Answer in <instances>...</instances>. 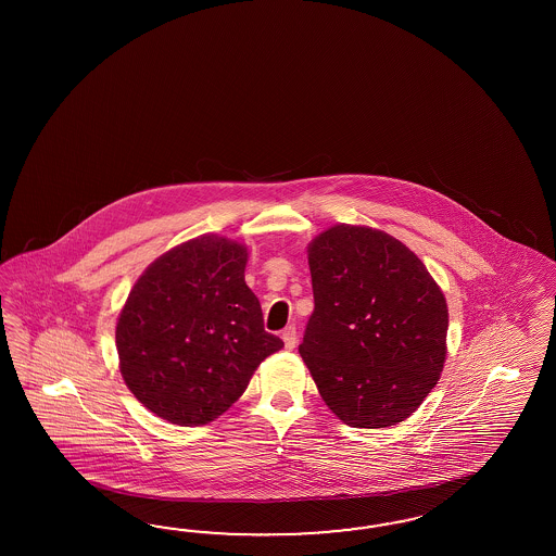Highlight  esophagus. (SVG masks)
<instances>
[{"label": "esophagus", "mask_w": 556, "mask_h": 556, "mask_svg": "<svg viewBox=\"0 0 556 556\" xmlns=\"http://www.w3.org/2000/svg\"><path fill=\"white\" fill-rule=\"evenodd\" d=\"M281 338L286 342L287 351H293L295 344H298V330H295V326H287L286 330L281 332Z\"/></svg>", "instance_id": "esophagus-1"}]
</instances>
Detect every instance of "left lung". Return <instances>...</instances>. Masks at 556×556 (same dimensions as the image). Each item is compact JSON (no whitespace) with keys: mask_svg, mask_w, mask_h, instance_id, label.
<instances>
[{"mask_svg":"<svg viewBox=\"0 0 556 556\" xmlns=\"http://www.w3.org/2000/svg\"><path fill=\"white\" fill-rule=\"evenodd\" d=\"M314 314L300 354L321 400L354 428L412 416L446 356V300L393 236L340 224L307 251Z\"/></svg>","mask_w":556,"mask_h":556,"instance_id":"1","label":"left lung"}]
</instances>
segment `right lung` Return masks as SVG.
I'll return each instance as SVG.
<instances>
[{"mask_svg": "<svg viewBox=\"0 0 556 556\" xmlns=\"http://www.w3.org/2000/svg\"><path fill=\"white\" fill-rule=\"evenodd\" d=\"M244 267V247L202 236L156 258L132 287L116 326L119 370L159 418L179 426L218 418L283 346L265 330Z\"/></svg>", "mask_w": 556, "mask_h": 556, "instance_id": "obj_1", "label": "right lung"}]
</instances>
